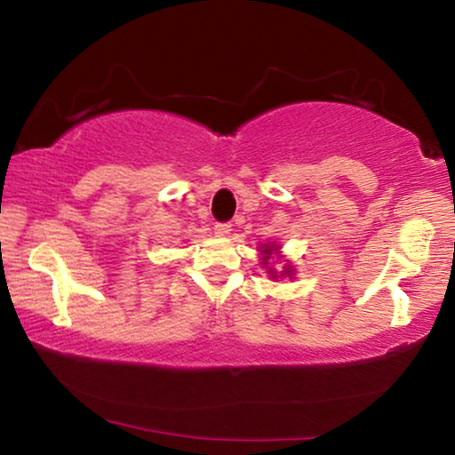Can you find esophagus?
I'll return each mask as SVG.
<instances>
[{
	"instance_id": "esophagus-1",
	"label": "esophagus",
	"mask_w": 455,
	"mask_h": 455,
	"mask_svg": "<svg viewBox=\"0 0 455 455\" xmlns=\"http://www.w3.org/2000/svg\"><path fill=\"white\" fill-rule=\"evenodd\" d=\"M230 230H233V227H230L228 222H217V225H214V235L217 236H228Z\"/></svg>"
}]
</instances>
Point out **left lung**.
<instances>
[{
  "label": "left lung",
  "instance_id": "left-lung-1",
  "mask_svg": "<svg viewBox=\"0 0 455 455\" xmlns=\"http://www.w3.org/2000/svg\"><path fill=\"white\" fill-rule=\"evenodd\" d=\"M279 249H281V246H276V244H273V243H268V244L265 243V244L259 249V252H260V267L267 268V273H268V276H271L273 281L281 279V276H289V279H291V276L295 275V267H292V265L289 263V260L283 265V271L276 273V268L273 267L275 263H271V260H273L275 255H276V260L281 259V251H279Z\"/></svg>",
  "mask_w": 455,
  "mask_h": 455
}]
</instances>
